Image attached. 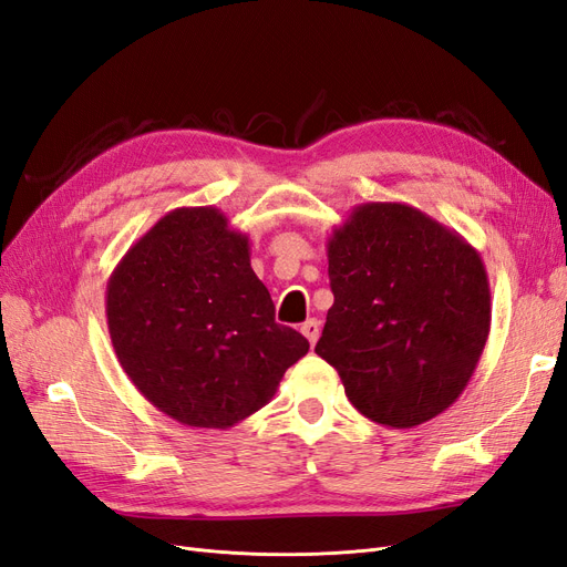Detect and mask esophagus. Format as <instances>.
I'll list each match as a JSON object with an SVG mask.
<instances>
[{
	"label": "esophagus",
	"mask_w": 567,
	"mask_h": 567,
	"mask_svg": "<svg viewBox=\"0 0 567 567\" xmlns=\"http://www.w3.org/2000/svg\"><path fill=\"white\" fill-rule=\"evenodd\" d=\"M300 331H302V336L310 340V346H315V342L319 340V333H321V329H319V321L317 319H307L302 326H300Z\"/></svg>",
	"instance_id": "esophagus-1"
}]
</instances>
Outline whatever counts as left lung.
Here are the masks:
<instances>
[{
	"label": "left lung",
	"instance_id": "8db88e82",
	"mask_svg": "<svg viewBox=\"0 0 567 567\" xmlns=\"http://www.w3.org/2000/svg\"><path fill=\"white\" fill-rule=\"evenodd\" d=\"M333 307L315 352L359 414L414 427L450 409L492 321L480 252L406 203H362L329 236Z\"/></svg>",
	"mask_w": 567,
	"mask_h": 567
}]
</instances>
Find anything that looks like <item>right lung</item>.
Instances as JSON below:
<instances>
[{"instance_id":"add662e5","label":"right lung","mask_w":567,"mask_h":567,"mask_svg":"<svg viewBox=\"0 0 567 567\" xmlns=\"http://www.w3.org/2000/svg\"><path fill=\"white\" fill-rule=\"evenodd\" d=\"M106 319L134 388L192 427L227 431L260 411L310 350L274 321L248 234L213 205L169 210L130 246L106 286Z\"/></svg>"}]
</instances>
